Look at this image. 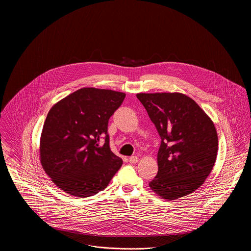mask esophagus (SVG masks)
I'll list each match as a JSON object with an SVG mask.
<instances>
[{
	"instance_id": "34e87169",
	"label": "esophagus",
	"mask_w": 251,
	"mask_h": 251,
	"mask_svg": "<svg viewBox=\"0 0 251 251\" xmlns=\"http://www.w3.org/2000/svg\"><path fill=\"white\" fill-rule=\"evenodd\" d=\"M137 161H138V157H137V156H131V157L129 158V162H130L131 164H136Z\"/></svg>"
}]
</instances>
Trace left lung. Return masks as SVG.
Listing matches in <instances>:
<instances>
[{
    "label": "left lung",
    "instance_id": "8db88e82",
    "mask_svg": "<svg viewBox=\"0 0 251 251\" xmlns=\"http://www.w3.org/2000/svg\"><path fill=\"white\" fill-rule=\"evenodd\" d=\"M161 137L158 173L150 187L173 201L201 186L215 166L218 139L215 125L198 103L181 93H139Z\"/></svg>",
    "mask_w": 251,
    "mask_h": 251
}]
</instances>
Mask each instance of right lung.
<instances>
[{"label":"right lung","mask_w":251,"mask_h":251,"mask_svg":"<svg viewBox=\"0 0 251 251\" xmlns=\"http://www.w3.org/2000/svg\"><path fill=\"white\" fill-rule=\"evenodd\" d=\"M125 93L81 88L54 104L40 138V162L62 190L79 198L104 188L122 166L109 145L108 121ZM103 138L105 143L99 146Z\"/></svg>","instance_id":"1"}]
</instances>
